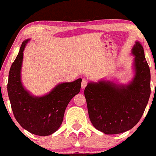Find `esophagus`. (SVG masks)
I'll return each mask as SVG.
<instances>
[{
  "mask_svg": "<svg viewBox=\"0 0 156 156\" xmlns=\"http://www.w3.org/2000/svg\"><path fill=\"white\" fill-rule=\"evenodd\" d=\"M87 83H88V81H87V80L86 79H83L82 80V83H81V87L82 89H84L86 87H87Z\"/></svg>",
  "mask_w": 156,
  "mask_h": 156,
  "instance_id": "esophagus-1",
  "label": "esophagus"
}]
</instances>
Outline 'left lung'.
Returning <instances> with one entry per match:
<instances>
[{"label": "left lung", "mask_w": 156, "mask_h": 156, "mask_svg": "<svg viewBox=\"0 0 156 156\" xmlns=\"http://www.w3.org/2000/svg\"><path fill=\"white\" fill-rule=\"evenodd\" d=\"M133 78L126 84L107 80L89 81L84 89L93 126L105 134H118L133 128L140 120L150 95V71L144 48L136 41Z\"/></svg>", "instance_id": "obj_1"}]
</instances>
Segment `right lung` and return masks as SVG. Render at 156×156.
I'll use <instances>...</instances> for the list:
<instances>
[{
    "label": "right lung",
    "mask_w": 156,
    "mask_h": 156,
    "mask_svg": "<svg viewBox=\"0 0 156 156\" xmlns=\"http://www.w3.org/2000/svg\"><path fill=\"white\" fill-rule=\"evenodd\" d=\"M29 41V39L23 41L11 66L7 91L17 122L30 133L45 136L59 128L68 103L80 92L82 79L57 84L42 96L33 95L23 87L21 79L23 51Z\"/></svg>",
    "instance_id": "add662e5"
}]
</instances>
